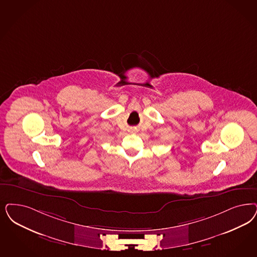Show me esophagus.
<instances>
[{
	"mask_svg": "<svg viewBox=\"0 0 257 257\" xmlns=\"http://www.w3.org/2000/svg\"><path fill=\"white\" fill-rule=\"evenodd\" d=\"M131 131H132V132H135V131H136V130H135V129H132V130H131Z\"/></svg>",
	"mask_w": 257,
	"mask_h": 257,
	"instance_id": "1",
	"label": "esophagus"
}]
</instances>
